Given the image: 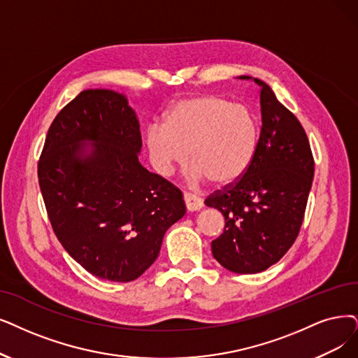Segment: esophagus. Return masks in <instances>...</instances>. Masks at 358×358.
I'll return each mask as SVG.
<instances>
[{
    "instance_id": "34e87169",
    "label": "esophagus",
    "mask_w": 358,
    "mask_h": 358,
    "mask_svg": "<svg viewBox=\"0 0 358 358\" xmlns=\"http://www.w3.org/2000/svg\"><path fill=\"white\" fill-rule=\"evenodd\" d=\"M183 201H185V206H187V208L189 211H198V210H201L203 206H204L203 199L195 194H191V192L183 194Z\"/></svg>"
}]
</instances>
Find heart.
Returning a JSON list of instances; mask_svg holds the SVG:
<instances>
[{
	"instance_id": "heart-1",
	"label": "heart",
	"mask_w": 358,
	"mask_h": 358,
	"mask_svg": "<svg viewBox=\"0 0 358 358\" xmlns=\"http://www.w3.org/2000/svg\"><path fill=\"white\" fill-rule=\"evenodd\" d=\"M147 147L157 171L169 175L187 160L191 179L207 178L226 185L245 173L259 142V131L250 110L227 99L203 94L179 101L164 119V126L147 131Z\"/></svg>"
}]
</instances>
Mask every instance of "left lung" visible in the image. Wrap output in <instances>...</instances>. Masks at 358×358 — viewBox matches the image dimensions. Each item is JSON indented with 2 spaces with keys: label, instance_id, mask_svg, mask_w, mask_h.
Listing matches in <instances>:
<instances>
[{
  "label": "left lung",
  "instance_id": "left-lung-1",
  "mask_svg": "<svg viewBox=\"0 0 358 358\" xmlns=\"http://www.w3.org/2000/svg\"><path fill=\"white\" fill-rule=\"evenodd\" d=\"M262 87V132L245 173L206 198L224 217L211 252L224 268L259 273L278 263L301 229L314 176V159L303 124L267 83Z\"/></svg>",
  "mask_w": 358,
  "mask_h": 358
}]
</instances>
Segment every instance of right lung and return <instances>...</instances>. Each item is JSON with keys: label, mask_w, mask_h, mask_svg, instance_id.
Segmentation results:
<instances>
[{"label": "right lung", "mask_w": 358, "mask_h": 358, "mask_svg": "<svg viewBox=\"0 0 358 358\" xmlns=\"http://www.w3.org/2000/svg\"><path fill=\"white\" fill-rule=\"evenodd\" d=\"M85 140L94 150L83 157ZM141 147L139 122L126 98L87 90L57 114L39 157L52 231L71 259L99 279H138L185 214L182 192L138 162Z\"/></svg>", "instance_id": "obj_1"}]
</instances>
